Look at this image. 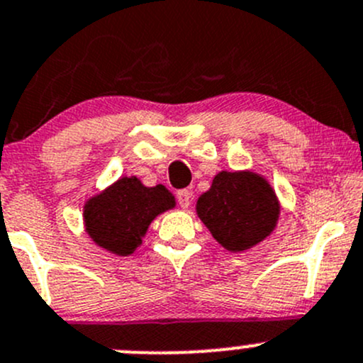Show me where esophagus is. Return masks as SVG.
I'll return each mask as SVG.
<instances>
[{"mask_svg":"<svg viewBox=\"0 0 363 363\" xmlns=\"http://www.w3.org/2000/svg\"><path fill=\"white\" fill-rule=\"evenodd\" d=\"M177 202L182 208H188L189 203H191V191H188V189H179Z\"/></svg>","mask_w":363,"mask_h":363,"instance_id":"34e87169","label":"esophagus"}]
</instances>
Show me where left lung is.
<instances>
[{
    "instance_id": "obj_1",
    "label": "left lung",
    "mask_w": 363,
    "mask_h": 363,
    "mask_svg": "<svg viewBox=\"0 0 363 363\" xmlns=\"http://www.w3.org/2000/svg\"><path fill=\"white\" fill-rule=\"evenodd\" d=\"M208 232L228 251L250 250L276 226L279 203L269 182L251 172H219L196 202Z\"/></svg>"
}]
</instances>
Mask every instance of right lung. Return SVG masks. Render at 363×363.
I'll return each mask as SVG.
<instances>
[{
  "mask_svg": "<svg viewBox=\"0 0 363 363\" xmlns=\"http://www.w3.org/2000/svg\"><path fill=\"white\" fill-rule=\"evenodd\" d=\"M174 205L164 186L145 188L137 177H123L86 203L84 221L98 246L128 256L140 246L152 219Z\"/></svg>",
  "mask_w": 363,
  "mask_h": 363,
  "instance_id": "right-lung-1",
  "label": "right lung"
}]
</instances>
